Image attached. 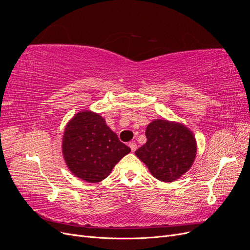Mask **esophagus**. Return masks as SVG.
Masks as SVG:
<instances>
[{"mask_svg":"<svg viewBox=\"0 0 250 250\" xmlns=\"http://www.w3.org/2000/svg\"><path fill=\"white\" fill-rule=\"evenodd\" d=\"M129 147H130V149H131V151L132 152H134L135 150H137V144H135L134 142H131V143H129Z\"/></svg>","mask_w":250,"mask_h":250,"instance_id":"34e87169","label":"esophagus"}]
</instances>
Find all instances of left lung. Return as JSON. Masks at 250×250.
Listing matches in <instances>:
<instances>
[{
	"mask_svg": "<svg viewBox=\"0 0 250 250\" xmlns=\"http://www.w3.org/2000/svg\"><path fill=\"white\" fill-rule=\"evenodd\" d=\"M146 137V144L135 151V155L155 178L170 183L191 168L196 140L185 125L155 120L147 126Z\"/></svg>",
	"mask_w": 250,
	"mask_h": 250,
	"instance_id": "1",
	"label": "left lung"
}]
</instances>
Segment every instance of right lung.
<instances>
[{"label": "right lung", "mask_w": 250, "mask_h": 250, "mask_svg": "<svg viewBox=\"0 0 250 250\" xmlns=\"http://www.w3.org/2000/svg\"><path fill=\"white\" fill-rule=\"evenodd\" d=\"M130 152L105 120L92 111L79 112L66 125L62 153L71 172L88 183L106 178L116 164Z\"/></svg>", "instance_id": "1"}]
</instances>
